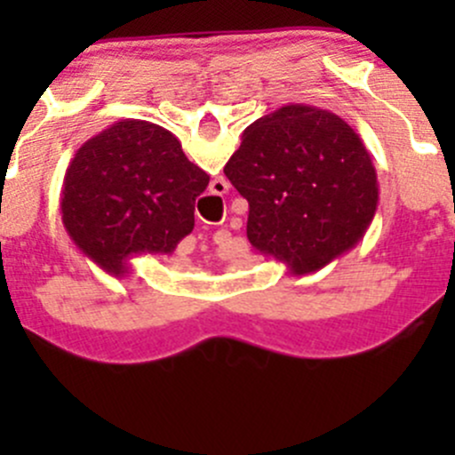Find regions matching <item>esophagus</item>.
<instances>
[{"mask_svg": "<svg viewBox=\"0 0 455 455\" xmlns=\"http://www.w3.org/2000/svg\"><path fill=\"white\" fill-rule=\"evenodd\" d=\"M213 240L218 242V244H224V242L228 240V231H218V233H215V235H213Z\"/></svg>", "mask_w": 455, "mask_h": 455, "instance_id": "esophagus-1", "label": "esophagus"}]
</instances>
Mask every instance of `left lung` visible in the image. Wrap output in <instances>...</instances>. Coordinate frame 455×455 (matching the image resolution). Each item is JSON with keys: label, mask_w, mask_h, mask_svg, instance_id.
<instances>
[{"label": "left lung", "mask_w": 455, "mask_h": 455, "mask_svg": "<svg viewBox=\"0 0 455 455\" xmlns=\"http://www.w3.org/2000/svg\"><path fill=\"white\" fill-rule=\"evenodd\" d=\"M224 173L249 200L251 246L291 275L315 273L355 249L379 206L363 140L315 105H283L251 123Z\"/></svg>", "instance_id": "obj_1"}]
</instances>
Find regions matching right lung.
<instances>
[{
  "label": "right lung",
  "instance_id": "right-lung-1",
  "mask_svg": "<svg viewBox=\"0 0 455 455\" xmlns=\"http://www.w3.org/2000/svg\"><path fill=\"white\" fill-rule=\"evenodd\" d=\"M209 176L164 127L125 118L76 149L63 178L61 220L76 249L121 277L136 255H172L194 231Z\"/></svg>",
  "mask_w": 455,
  "mask_h": 455
}]
</instances>
